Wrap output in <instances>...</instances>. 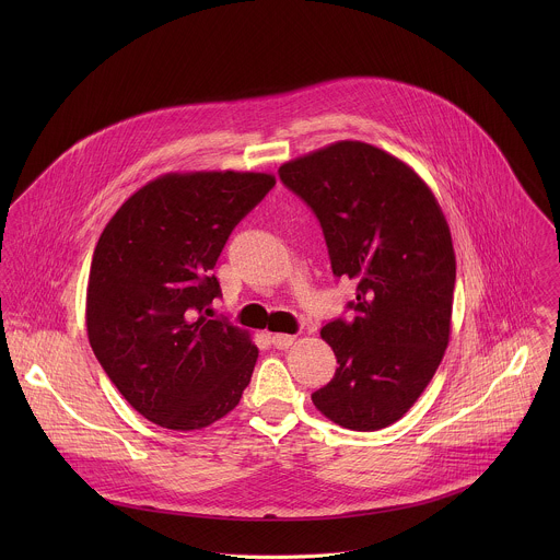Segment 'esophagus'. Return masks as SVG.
I'll list each match as a JSON object with an SVG mask.
<instances>
[{
	"instance_id": "1",
	"label": "esophagus",
	"mask_w": 560,
	"mask_h": 560,
	"mask_svg": "<svg viewBox=\"0 0 560 560\" xmlns=\"http://www.w3.org/2000/svg\"><path fill=\"white\" fill-rule=\"evenodd\" d=\"M271 342H273L276 349H289L295 342V336H291V334H273Z\"/></svg>"
}]
</instances>
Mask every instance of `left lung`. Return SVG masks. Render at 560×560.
Here are the masks:
<instances>
[{
    "instance_id": "obj_1",
    "label": "left lung",
    "mask_w": 560,
    "mask_h": 560,
    "mask_svg": "<svg viewBox=\"0 0 560 560\" xmlns=\"http://www.w3.org/2000/svg\"><path fill=\"white\" fill-rule=\"evenodd\" d=\"M278 174L319 218L334 276L358 280L355 319L320 329L338 369L313 402L345 429L390 427L448 347L457 260L446 218L405 161L366 142H334Z\"/></svg>"
}]
</instances>
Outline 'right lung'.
I'll use <instances>...</instances> for the list:
<instances>
[{
  "mask_svg": "<svg viewBox=\"0 0 560 560\" xmlns=\"http://www.w3.org/2000/svg\"><path fill=\"white\" fill-rule=\"evenodd\" d=\"M276 185L267 172H170L129 196L92 254L85 327L107 377L151 422L196 431L240 405L258 347L211 319L233 229Z\"/></svg>",
  "mask_w": 560,
  "mask_h": 560,
  "instance_id": "add662e5",
  "label": "right lung"
}]
</instances>
